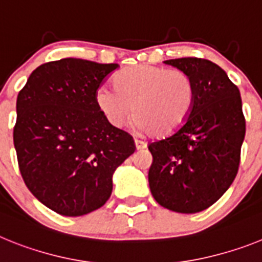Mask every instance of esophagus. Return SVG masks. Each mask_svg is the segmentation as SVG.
Wrapping results in <instances>:
<instances>
[{"label":"esophagus","instance_id":"esophagus-1","mask_svg":"<svg viewBox=\"0 0 262 262\" xmlns=\"http://www.w3.org/2000/svg\"><path fill=\"white\" fill-rule=\"evenodd\" d=\"M135 147H136V149H144L145 147H147V144H145L144 142H143V140H138V139H135Z\"/></svg>","mask_w":262,"mask_h":262}]
</instances>
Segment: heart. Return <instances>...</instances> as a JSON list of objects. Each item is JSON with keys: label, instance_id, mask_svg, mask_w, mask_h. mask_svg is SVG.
<instances>
[{"label": "heart", "instance_id": "obj_1", "mask_svg": "<svg viewBox=\"0 0 262 262\" xmlns=\"http://www.w3.org/2000/svg\"><path fill=\"white\" fill-rule=\"evenodd\" d=\"M96 102L114 127L123 126L134 113L133 127L138 133L168 136L190 117L195 86L184 71L142 64L120 71L115 88L99 86Z\"/></svg>", "mask_w": 262, "mask_h": 262}]
</instances>
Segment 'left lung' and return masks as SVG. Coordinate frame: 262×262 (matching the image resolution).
Returning a JSON list of instances; mask_svg holds the SVG:
<instances>
[{"label": "left lung", "mask_w": 262, "mask_h": 262, "mask_svg": "<svg viewBox=\"0 0 262 262\" xmlns=\"http://www.w3.org/2000/svg\"><path fill=\"white\" fill-rule=\"evenodd\" d=\"M195 86V102L177 133L149 143V189L159 205L181 214L214 205L237 174L245 119L240 92L215 62L198 57L165 60Z\"/></svg>", "instance_id": "left-lung-1"}]
</instances>
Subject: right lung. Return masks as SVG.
Listing matches in <instances>:
<instances>
[{
    "label": "right lung",
    "instance_id": "right-lung-1",
    "mask_svg": "<svg viewBox=\"0 0 262 262\" xmlns=\"http://www.w3.org/2000/svg\"><path fill=\"white\" fill-rule=\"evenodd\" d=\"M118 67L75 57L46 62L18 94L14 147L20 174L32 195L60 215L102 207L115 169L135 152L133 136L108 123L96 102Z\"/></svg>",
    "mask_w": 262,
    "mask_h": 262
}]
</instances>
